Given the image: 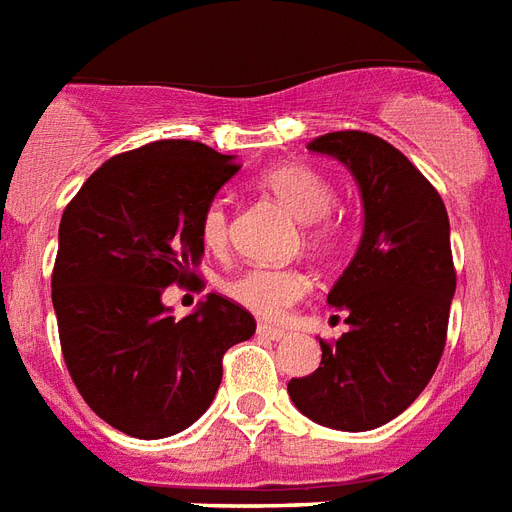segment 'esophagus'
Here are the masks:
<instances>
[{"label":"esophagus","instance_id":"1","mask_svg":"<svg viewBox=\"0 0 512 512\" xmlns=\"http://www.w3.org/2000/svg\"><path fill=\"white\" fill-rule=\"evenodd\" d=\"M256 334H259V337H264V340H275V343L286 337V332H283V329H278V326H267V324H259Z\"/></svg>","mask_w":512,"mask_h":512}]
</instances>
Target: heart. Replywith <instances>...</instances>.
<instances>
[{"instance_id":"1","label":"heart","mask_w":512,"mask_h":512,"mask_svg":"<svg viewBox=\"0 0 512 512\" xmlns=\"http://www.w3.org/2000/svg\"><path fill=\"white\" fill-rule=\"evenodd\" d=\"M259 186L278 199L288 213L305 221L307 242L313 248H332L340 240L343 226L334 215L332 183L305 164H278L259 178ZM199 240L210 253H224L229 248V207L213 199L199 218ZM310 280L299 270L280 267H248L224 283V294L259 318L280 321L283 315L305 297Z\"/></svg>"}]
</instances>
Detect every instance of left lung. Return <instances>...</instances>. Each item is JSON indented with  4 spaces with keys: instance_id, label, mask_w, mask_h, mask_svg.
Returning <instances> with one entry per match:
<instances>
[{
    "instance_id": "8db88e82",
    "label": "left lung",
    "mask_w": 512,
    "mask_h": 512,
    "mask_svg": "<svg viewBox=\"0 0 512 512\" xmlns=\"http://www.w3.org/2000/svg\"><path fill=\"white\" fill-rule=\"evenodd\" d=\"M307 148L353 172L364 234L326 299L351 329L321 340V367L291 378L288 397L315 424L367 432L413 405L440 364L456 291L451 224L437 188L391 142L345 129Z\"/></svg>"
}]
</instances>
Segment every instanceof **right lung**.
<instances>
[{
    "label": "right lung",
    "mask_w": 512,
    "mask_h": 512,
    "mask_svg": "<svg viewBox=\"0 0 512 512\" xmlns=\"http://www.w3.org/2000/svg\"><path fill=\"white\" fill-rule=\"evenodd\" d=\"M237 169L202 142H151L107 159L61 215L51 278L61 353L80 397L118 432H183L213 402L224 353L256 332L221 294L186 318L161 305L172 283H205L199 218Z\"/></svg>",
    "instance_id": "right-lung-1"
}]
</instances>
